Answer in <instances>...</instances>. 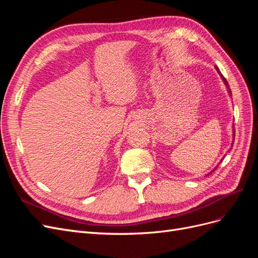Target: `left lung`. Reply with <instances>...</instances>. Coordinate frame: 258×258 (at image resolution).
<instances>
[{"label":"left lung","mask_w":258,"mask_h":258,"mask_svg":"<svg viewBox=\"0 0 258 258\" xmlns=\"http://www.w3.org/2000/svg\"><path fill=\"white\" fill-rule=\"evenodd\" d=\"M215 70H216V71H217V73L218 74H220V76H221V79H222V81H223V83L225 84V86H226V88H227V91H228V95H229V97H231V90H230V88H229V85H228V82L227 81H226V79H225V77L222 75V73H221V71H220V69H218L216 66H215ZM233 138H235V128H233ZM233 142H235V139H232V143H231V145H233ZM223 159H224V157H223ZM223 159H221V161L220 162H218L217 163V166L212 170V171H211V172L209 173V174H211V173H212L213 172V171H215L216 169H217V167L218 166H220V163L223 161ZM209 174H207V175H209Z\"/></svg>","instance_id":"1"}]
</instances>
